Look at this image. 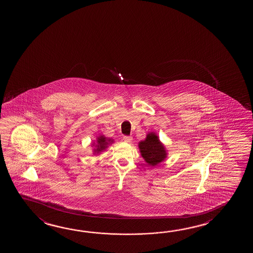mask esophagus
<instances>
[{
  "instance_id": "34e87169",
  "label": "esophagus",
  "mask_w": 253,
  "mask_h": 253,
  "mask_svg": "<svg viewBox=\"0 0 253 253\" xmlns=\"http://www.w3.org/2000/svg\"><path fill=\"white\" fill-rule=\"evenodd\" d=\"M123 139H124V141L126 142V143H131L133 140L132 137H130V136H125Z\"/></svg>"
}]
</instances>
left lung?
Here are the masks:
<instances>
[{
  "mask_svg": "<svg viewBox=\"0 0 253 253\" xmlns=\"http://www.w3.org/2000/svg\"><path fill=\"white\" fill-rule=\"evenodd\" d=\"M138 148L141 156L148 166H157L159 163L164 162L168 156L166 147L161 142L156 133H148L145 140L138 143Z\"/></svg>",
  "mask_w": 253,
  "mask_h": 253,
  "instance_id": "obj_1",
  "label": "left lung"
}]
</instances>
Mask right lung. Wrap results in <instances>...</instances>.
<instances>
[{
    "label": "right lung",
    "instance_id": "right-lung-1",
    "mask_svg": "<svg viewBox=\"0 0 253 253\" xmlns=\"http://www.w3.org/2000/svg\"><path fill=\"white\" fill-rule=\"evenodd\" d=\"M114 143V139L112 138H108L106 137L104 135H100L99 137H97L96 139V143H92V146H94L93 148V153L94 154H99V153L103 152L104 150L108 148V145H112Z\"/></svg>",
    "mask_w": 253,
    "mask_h": 253
}]
</instances>
